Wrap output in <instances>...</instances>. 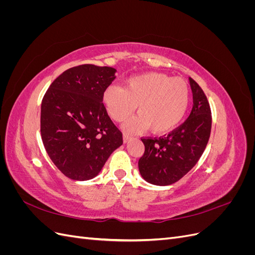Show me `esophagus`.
<instances>
[{
    "label": "esophagus",
    "instance_id": "1",
    "mask_svg": "<svg viewBox=\"0 0 255 255\" xmlns=\"http://www.w3.org/2000/svg\"><path fill=\"white\" fill-rule=\"evenodd\" d=\"M130 139H132V136H129V135H128V134L123 135V142H125V143H128Z\"/></svg>",
    "mask_w": 255,
    "mask_h": 255
}]
</instances>
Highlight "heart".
Here are the masks:
<instances>
[{
	"mask_svg": "<svg viewBox=\"0 0 255 255\" xmlns=\"http://www.w3.org/2000/svg\"><path fill=\"white\" fill-rule=\"evenodd\" d=\"M189 102L186 82L158 72L133 76L128 80L126 88L112 85L103 92V103L115 121H125L137 106L139 115L123 127L129 133L150 128L155 134L170 132L184 119Z\"/></svg>",
	"mask_w": 255,
	"mask_h": 255,
	"instance_id": "obj_1",
	"label": "heart"
}]
</instances>
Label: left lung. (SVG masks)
Segmentation results:
<instances>
[{"label": "left lung", "instance_id": "8db88e82", "mask_svg": "<svg viewBox=\"0 0 255 255\" xmlns=\"http://www.w3.org/2000/svg\"><path fill=\"white\" fill-rule=\"evenodd\" d=\"M189 84L194 105L186 121L164 137L141 139L144 153L138 168L150 184L167 186L182 179L198 163L210 139V104L201 87L190 78Z\"/></svg>", "mask_w": 255, "mask_h": 255}]
</instances>
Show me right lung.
<instances>
[{"label": "right lung", "mask_w": 255, "mask_h": 255, "mask_svg": "<svg viewBox=\"0 0 255 255\" xmlns=\"http://www.w3.org/2000/svg\"><path fill=\"white\" fill-rule=\"evenodd\" d=\"M112 67L82 65L54 81L41 103L44 149L59 170L74 181H88L102 170L123 143L107 115L103 92L116 79Z\"/></svg>", "instance_id": "add662e5"}]
</instances>
